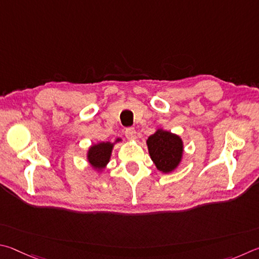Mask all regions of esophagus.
<instances>
[{
	"instance_id": "1",
	"label": "esophagus",
	"mask_w": 259,
	"mask_h": 259,
	"mask_svg": "<svg viewBox=\"0 0 259 259\" xmlns=\"http://www.w3.org/2000/svg\"><path fill=\"white\" fill-rule=\"evenodd\" d=\"M125 135L128 140H134L137 138V131H135L133 127H128V128H126L125 131Z\"/></svg>"
}]
</instances>
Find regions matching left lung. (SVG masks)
<instances>
[{
  "label": "left lung",
  "instance_id": "left-lung-1",
  "mask_svg": "<svg viewBox=\"0 0 259 259\" xmlns=\"http://www.w3.org/2000/svg\"><path fill=\"white\" fill-rule=\"evenodd\" d=\"M147 146L158 170L167 174L178 168L183 156V141L179 135L159 128L148 138Z\"/></svg>",
  "mask_w": 259,
  "mask_h": 259
}]
</instances>
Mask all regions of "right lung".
I'll use <instances>...</instances> for the list:
<instances>
[{"instance_id":"add662e5","label":"right lung","mask_w":259,"mask_h":259,"mask_svg":"<svg viewBox=\"0 0 259 259\" xmlns=\"http://www.w3.org/2000/svg\"><path fill=\"white\" fill-rule=\"evenodd\" d=\"M119 141H121V139L116 140V142ZM113 144L115 143L99 142L97 144H93V146L89 149L88 160L90 162V165L92 166L94 169L102 170L103 168H106L109 160H110Z\"/></svg>"}]
</instances>
